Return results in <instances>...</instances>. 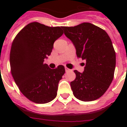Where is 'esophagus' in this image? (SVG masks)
<instances>
[{"label": "esophagus", "mask_w": 127, "mask_h": 127, "mask_svg": "<svg viewBox=\"0 0 127 127\" xmlns=\"http://www.w3.org/2000/svg\"><path fill=\"white\" fill-rule=\"evenodd\" d=\"M65 71L66 72H68V71H70V69H68V68H67V67H65Z\"/></svg>", "instance_id": "esophagus-1"}]
</instances>
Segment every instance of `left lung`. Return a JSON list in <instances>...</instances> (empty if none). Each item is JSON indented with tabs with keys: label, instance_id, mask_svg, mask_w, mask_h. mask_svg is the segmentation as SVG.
Returning <instances> with one entry per match:
<instances>
[{
	"label": "left lung",
	"instance_id": "obj_1",
	"mask_svg": "<svg viewBox=\"0 0 127 127\" xmlns=\"http://www.w3.org/2000/svg\"><path fill=\"white\" fill-rule=\"evenodd\" d=\"M62 29L75 46L77 58L86 61L83 73L74 70L76 79L70 82L74 95L85 102L98 99L114 77L116 53L111 40L105 30L90 23Z\"/></svg>",
	"mask_w": 127,
	"mask_h": 127
}]
</instances>
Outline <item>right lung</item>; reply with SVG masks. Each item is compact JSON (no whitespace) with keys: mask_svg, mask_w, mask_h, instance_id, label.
I'll return each instance as SVG.
<instances>
[{"mask_svg":"<svg viewBox=\"0 0 127 127\" xmlns=\"http://www.w3.org/2000/svg\"><path fill=\"white\" fill-rule=\"evenodd\" d=\"M63 33L60 27L32 22L13 40L10 51L11 74L20 92L30 101L46 104L57 96L65 68L60 65L51 69L44 61L50 55L55 41Z\"/></svg>","mask_w":127,"mask_h":127,"instance_id":"obj_1","label":"right lung"}]
</instances>
